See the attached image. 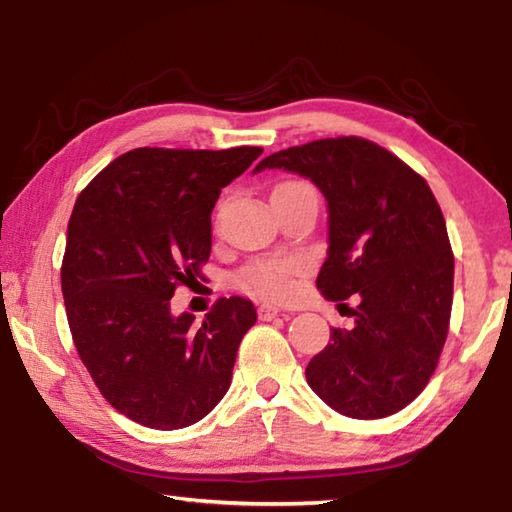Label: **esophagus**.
Instances as JSON below:
<instances>
[{"instance_id": "1", "label": "esophagus", "mask_w": 512, "mask_h": 512, "mask_svg": "<svg viewBox=\"0 0 512 512\" xmlns=\"http://www.w3.org/2000/svg\"><path fill=\"white\" fill-rule=\"evenodd\" d=\"M257 316H259V320H273L275 316H280V309L273 307V305H259Z\"/></svg>"}]
</instances>
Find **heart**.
<instances>
[{
    "label": "heart",
    "instance_id": "obj_1",
    "mask_svg": "<svg viewBox=\"0 0 512 512\" xmlns=\"http://www.w3.org/2000/svg\"><path fill=\"white\" fill-rule=\"evenodd\" d=\"M300 273V262L293 257H262L246 264L235 282L241 291L266 300H284L293 293V277Z\"/></svg>",
    "mask_w": 512,
    "mask_h": 512
}]
</instances>
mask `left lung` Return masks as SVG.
<instances>
[{
    "label": "left lung",
    "instance_id": "1",
    "mask_svg": "<svg viewBox=\"0 0 512 512\" xmlns=\"http://www.w3.org/2000/svg\"><path fill=\"white\" fill-rule=\"evenodd\" d=\"M262 169L296 171L325 194L329 248L316 287L341 305L359 298L354 327H334L309 361V386L348 418L402 411L429 384L452 316L454 253L427 180L354 135L277 151Z\"/></svg>",
    "mask_w": 512,
    "mask_h": 512
}]
</instances>
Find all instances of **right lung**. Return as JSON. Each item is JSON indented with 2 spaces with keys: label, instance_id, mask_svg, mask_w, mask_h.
I'll list each match as a JSON object with an SVG mask.
<instances>
[{
  "label": "right lung",
  "instance_id": "add662e5",
  "mask_svg": "<svg viewBox=\"0 0 512 512\" xmlns=\"http://www.w3.org/2000/svg\"><path fill=\"white\" fill-rule=\"evenodd\" d=\"M262 146L133 149L76 198L60 266L76 352L112 409L151 429L205 418L230 388L253 302L219 298L201 325L171 316L178 287L203 280L212 210Z\"/></svg>",
  "mask_w": 512,
  "mask_h": 512
}]
</instances>
